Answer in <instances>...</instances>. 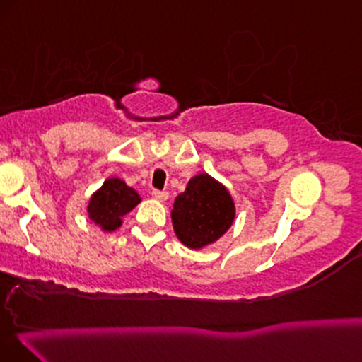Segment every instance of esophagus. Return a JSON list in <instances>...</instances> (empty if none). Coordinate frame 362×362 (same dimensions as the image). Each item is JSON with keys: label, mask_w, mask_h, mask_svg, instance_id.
<instances>
[{"label": "esophagus", "mask_w": 362, "mask_h": 362, "mask_svg": "<svg viewBox=\"0 0 362 362\" xmlns=\"http://www.w3.org/2000/svg\"><path fill=\"white\" fill-rule=\"evenodd\" d=\"M153 198L158 199V202H166V199L169 198V193H168V191L154 189V191H153Z\"/></svg>", "instance_id": "1"}]
</instances>
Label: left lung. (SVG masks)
Returning <instances> with one entry per match:
<instances>
[{
  "mask_svg": "<svg viewBox=\"0 0 362 362\" xmlns=\"http://www.w3.org/2000/svg\"><path fill=\"white\" fill-rule=\"evenodd\" d=\"M173 228L181 243L202 250L221 238L235 220V202L228 189L209 174L191 177L177 194L171 211Z\"/></svg>",
  "mask_w": 362,
  "mask_h": 362,
  "instance_id": "8db88e82",
  "label": "left lung"
}]
</instances>
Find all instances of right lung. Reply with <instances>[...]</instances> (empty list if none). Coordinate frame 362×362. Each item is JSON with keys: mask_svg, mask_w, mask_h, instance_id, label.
I'll use <instances>...</instances> for the list:
<instances>
[{"mask_svg": "<svg viewBox=\"0 0 362 362\" xmlns=\"http://www.w3.org/2000/svg\"><path fill=\"white\" fill-rule=\"evenodd\" d=\"M139 203L141 196L136 189L119 177H109L90 196L87 213L88 218L104 231H115L122 225L124 215L132 211Z\"/></svg>", "mask_w": 362, "mask_h": 362, "instance_id": "add662e5", "label": "right lung"}]
</instances>
